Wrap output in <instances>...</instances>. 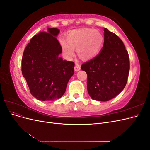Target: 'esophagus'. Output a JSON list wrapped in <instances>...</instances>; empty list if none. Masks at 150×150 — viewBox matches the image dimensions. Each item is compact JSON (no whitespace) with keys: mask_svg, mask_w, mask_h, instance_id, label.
<instances>
[{"mask_svg":"<svg viewBox=\"0 0 150 150\" xmlns=\"http://www.w3.org/2000/svg\"><path fill=\"white\" fill-rule=\"evenodd\" d=\"M80 69H81V66H80V65L78 64H77V63H76L75 66H74V70H75L76 71H79Z\"/></svg>","mask_w":150,"mask_h":150,"instance_id":"obj_1","label":"esophagus"}]
</instances>
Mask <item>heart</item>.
<instances>
[{"instance_id": "obj_1", "label": "heart", "mask_w": 150, "mask_h": 150, "mask_svg": "<svg viewBox=\"0 0 150 150\" xmlns=\"http://www.w3.org/2000/svg\"><path fill=\"white\" fill-rule=\"evenodd\" d=\"M67 42H61L63 51L68 57L74 55L73 48L78 49V54L84 60L93 58L99 52L103 42L102 34L96 30L83 28L71 30L66 35Z\"/></svg>"}]
</instances>
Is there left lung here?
Segmentation results:
<instances>
[{
	"label": "left lung",
	"instance_id": "left-lung-1",
	"mask_svg": "<svg viewBox=\"0 0 150 150\" xmlns=\"http://www.w3.org/2000/svg\"><path fill=\"white\" fill-rule=\"evenodd\" d=\"M104 33L101 52L81 66L88 75L89 96L100 101H110L122 91L129 71V55L121 39L106 28Z\"/></svg>",
	"mask_w": 150,
	"mask_h": 150
}]
</instances>
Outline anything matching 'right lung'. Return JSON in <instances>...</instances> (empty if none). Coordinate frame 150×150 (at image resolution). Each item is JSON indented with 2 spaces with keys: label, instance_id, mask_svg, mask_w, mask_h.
<instances>
[{
  "label": "right lung",
  "instance_id": "right-lung-1",
  "mask_svg": "<svg viewBox=\"0 0 150 150\" xmlns=\"http://www.w3.org/2000/svg\"><path fill=\"white\" fill-rule=\"evenodd\" d=\"M56 28L40 32L28 44L22 59V72L31 94L40 101H53L64 94L74 74V63L59 56L62 47Z\"/></svg>",
  "mask_w": 150,
  "mask_h": 150
}]
</instances>
